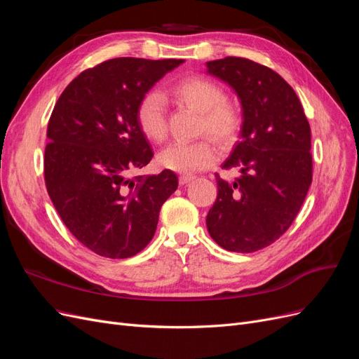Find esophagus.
Here are the masks:
<instances>
[{"mask_svg":"<svg viewBox=\"0 0 359 359\" xmlns=\"http://www.w3.org/2000/svg\"><path fill=\"white\" fill-rule=\"evenodd\" d=\"M193 180H194L193 175H181L180 177V184H181V186H184V184H189Z\"/></svg>","mask_w":359,"mask_h":359,"instance_id":"34e87169","label":"esophagus"}]
</instances>
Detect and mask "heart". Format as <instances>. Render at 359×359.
I'll list each match as a JSON object with an SVG mask.
<instances>
[{
	"mask_svg": "<svg viewBox=\"0 0 359 359\" xmlns=\"http://www.w3.org/2000/svg\"><path fill=\"white\" fill-rule=\"evenodd\" d=\"M170 95L178 103L201 114L199 133L210 135L215 142L229 144L241 126V114L236 106L224 100L219 85L191 76L170 88ZM137 121L144 135L153 142H163L168 135L165 100L158 93L145 94L137 106ZM215 160V149L210 140L201 139L191 144H170L160 151L158 163L165 169L178 173H193L210 166Z\"/></svg>",
	"mask_w": 359,
	"mask_h": 359,
	"instance_id": "b5f03b06",
	"label": "heart"
}]
</instances>
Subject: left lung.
<instances>
[{"label": "left lung", "mask_w": 359, "mask_h": 359, "mask_svg": "<svg viewBox=\"0 0 359 359\" xmlns=\"http://www.w3.org/2000/svg\"><path fill=\"white\" fill-rule=\"evenodd\" d=\"M206 73L227 83L241 103L240 140L223 163L241 177L215 175L217 199L206 227L220 247L252 253L283 235L311 184V133L292 86L247 58L208 61Z\"/></svg>", "instance_id": "8db88e82"}]
</instances>
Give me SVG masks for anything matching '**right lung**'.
Listing matches in <instances>:
<instances>
[{
  "label": "right lung",
  "mask_w": 359,
  "mask_h": 359,
  "mask_svg": "<svg viewBox=\"0 0 359 359\" xmlns=\"http://www.w3.org/2000/svg\"><path fill=\"white\" fill-rule=\"evenodd\" d=\"M184 60L114 58L82 72L62 91L48 124L45 181L61 220L91 252L126 259L144 250L175 172L142 169L154 153L137 121L142 97Z\"/></svg>",
  "instance_id": "right-lung-1"
}]
</instances>
